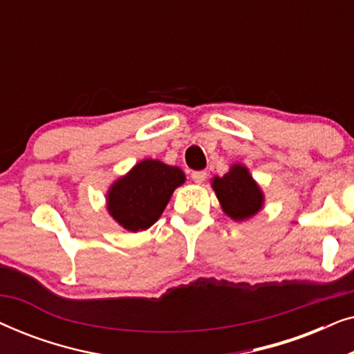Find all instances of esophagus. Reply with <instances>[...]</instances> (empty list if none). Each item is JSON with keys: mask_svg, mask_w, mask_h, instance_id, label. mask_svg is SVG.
<instances>
[{"mask_svg": "<svg viewBox=\"0 0 354 354\" xmlns=\"http://www.w3.org/2000/svg\"><path fill=\"white\" fill-rule=\"evenodd\" d=\"M206 176H207V174L205 171L192 172V178H193V182H195V183H203V182H205L206 180Z\"/></svg>", "mask_w": 354, "mask_h": 354, "instance_id": "1", "label": "esophagus"}]
</instances>
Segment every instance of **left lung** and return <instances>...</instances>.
<instances>
[{
  "label": "left lung",
  "instance_id": "1",
  "mask_svg": "<svg viewBox=\"0 0 354 354\" xmlns=\"http://www.w3.org/2000/svg\"><path fill=\"white\" fill-rule=\"evenodd\" d=\"M212 188L222 209L235 221L248 219L263 206V193L250 176L248 169L240 164L232 166L224 177H214Z\"/></svg>",
  "mask_w": 354,
  "mask_h": 354
}]
</instances>
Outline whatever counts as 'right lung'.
Listing matches in <instances>:
<instances>
[{
	"instance_id": "obj_1",
	"label": "right lung",
	"mask_w": 354,
	"mask_h": 354,
	"mask_svg": "<svg viewBox=\"0 0 354 354\" xmlns=\"http://www.w3.org/2000/svg\"><path fill=\"white\" fill-rule=\"evenodd\" d=\"M183 180L185 176L178 167L156 159H145L111 187L109 214L127 230L148 229L159 219L174 190Z\"/></svg>"
}]
</instances>
